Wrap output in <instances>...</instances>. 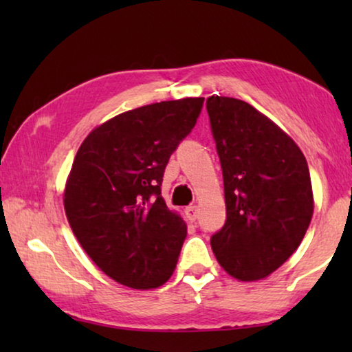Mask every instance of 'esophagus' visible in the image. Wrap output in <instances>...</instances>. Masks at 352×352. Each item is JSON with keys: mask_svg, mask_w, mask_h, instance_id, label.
Instances as JSON below:
<instances>
[{"mask_svg": "<svg viewBox=\"0 0 352 352\" xmlns=\"http://www.w3.org/2000/svg\"><path fill=\"white\" fill-rule=\"evenodd\" d=\"M184 211H186V218L189 219L190 223H194V221L197 219V216H199V208H197L195 205L187 206V208H186Z\"/></svg>", "mask_w": 352, "mask_h": 352, "instance_id": "obj_1", "label": "esophagus"}]
</instances>
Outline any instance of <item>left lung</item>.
I'll use <instances>...</instances> for the list:
<instances>
[{
  "label": "left lung",
  "instance_id": "left-lung-1",
  "mask_svg": "<svg viewBox=\"0 0 352 352\" xmlns=\"http://www.w3.org/2000/svg\"><path fill=\"white\" fill-rule=\"evenodd\" d=\"M206 110L226 200V224L211 248L229 276L261 280L296 252L309 228V168L296 142L245 100L211 96Z\"/></svg>",
  "mask_w": 352,
  "mask_h": 352
}]
</instances>
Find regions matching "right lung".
I'll use <instances>...</instances> for the list:
<instances>
[{
	"instance_id": "right-lung-1",
	"label": "right lung",
	"mask_w": 352,
	"mask_h": 352,
	"mask_svg": "<svg viewBox=\"0 0 352 352\" xmlns=\"http://www.w3.org/2000/svg\"><path fill=\"white\" fill-rule=\"evenodd\" d=\"M201 105L204 98H184L120 113L86 136L72 163L67 221L96 266L124 287L151 290L175 272L187 226L160 186Z\"/></svg>"
}]
</instances>
